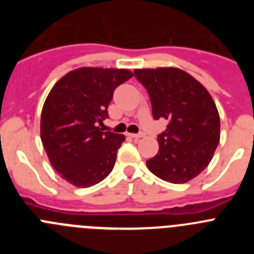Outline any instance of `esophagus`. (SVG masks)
<instances>
[{
	"mask_svg": "<svg viewBox=\"0 0 254 254\" xmlns=\"http://www.w3.org/2000/svg\"><path fill=\"white\" fill-rule=\"evenodd\" d=\"M132 138H142L145 134L143 133H128Z\"/></svg>",
	"mask_w": 254,
	"mask_h": 254,
	"instance_id": "obj_1",
	"label": "esophagus"
}]
</instances>
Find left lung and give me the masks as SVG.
<instances>
[{"instance_id":"left-lung-1","label":"left lung","mask_w":254,"mask_h":254,"mask_svg":"<svg viewBox=\"0 0 254 254\" xmlns=\"http://www.w3.org/2000/svg\"><path fill=\"white\" fill-rule=\"evenodd\" d=\"M146 87L154 120H167L158 136L159 151L146 161L152 174L169 183L190 182L202 172L220 141L216 104L201 82L177 67L137 68Z\"/></svg>"}]
</instances>
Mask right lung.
Returning <instances> with one entry per match:
<instances>
[{"label": "right lung", "instance_id": "obj_1", "mask_svg": "<svg viewBox=\"0 0 254 254\" xmlns=\"http://www.w3.org/2000/svg\"><path fill=\"white\" fill-rule=\"evenodd\" d=\"M133 73L126 68L80 67L52 87L40 117V138L52 167L75 187L87 188L113 170L123 134L102 132L113 91Z\"/></svg>", "mask_w": 254, "mask_h": 254}]
</instances>
